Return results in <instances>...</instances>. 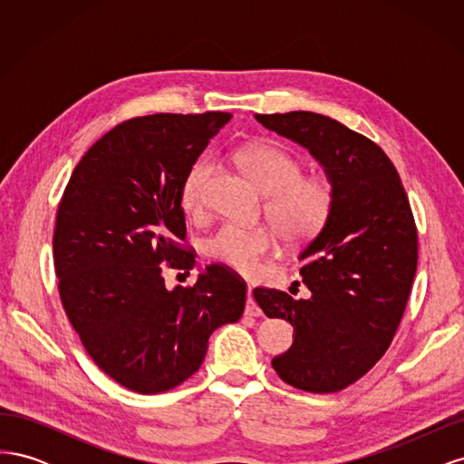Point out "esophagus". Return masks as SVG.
<instances>
[{
  "label": "esophagus",
  "mask_w": 464,
  "mask_h": 464,
  "mask_svg": "<svg viewBox=\"0 0 464 464\" xmlns=\"http://www.w3.org/2000/svg\"><path fill=\"white\" fill-rule=\"evenodd\" d=\"M246 314L247 315H254V317H257V315H261V310H259V305L256 304V298H254V288H247V305H246Z\"/></svg>",
  "instance_id": "esophagus-1"
}]
</instances>
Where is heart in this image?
Listing matches in <instances>:
<instances>
[{
	"instance_id": "heart-1",
	"label": "heart",
	"mask_w": 464,
	"mask_h": 464,
	"mask_svg": "<svg viewBox=\"0 0 464 464\" xmlns=\"http://www.w3.org/2000/svg\"><path fill=\"white\" fill-rule=\"evenodd\" d=\"M236 162L266 198V215L288 242H305L325 227L334 193L321 178H302L300 162L286 150L273 145H246L236 152ZM213 162L195 164L181 188V199L191 215L207 207V186ZM278 246L271 227H244L227 222L207 240V254L215 261L242 275H254Z\"/></svg>"
}]
</instances>
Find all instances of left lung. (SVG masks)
Returning a JSON list of instances; mask_svg holds the SVG:
<instances>
[{"instance_id": "8db88e82", "label": "left lung", "mask_w": 464, "mask_h": 464, "mask_svg": "<svg viewBox=\"0 0 464 464\" xmlns=\"http://www.w3.org/2000/svg\"><path fill=\"white\" fill-rule=\"evenodd\" d=\"M256 120L310 150L334 193L327 224L300 254L312 296L254 290L266 317L294 327L292 346L273 368L296 389L341 391L385 354L409 302L418 263L409 198L387 154L341 121L314 111Z\"/></svg>"}]
</instances>
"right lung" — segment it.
Segmentation results:
<instances>
[{"label": "right lung", "mask_w": 464, "mask_h": 464, "mask_svg": "<svg viewBox=\"0 0 464 464\" xmlns=\"http://www.w3.org/2000/svg\"><path fill=\"white\" fill-rule=\"evenodd\" d=\"M228 111L154 114L116 125L75 166L60 201L53 265L63 310L89 356L141 395L184 383L201 368L208 336L236 323L246 283L207 265L193 286L164 285V263L195 265L181 247V188Z\"/></svg>", "instance_id": "obj_1"}]
</instances>
